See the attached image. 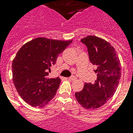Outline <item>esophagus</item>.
Segmentation results:
<instances>
[{
	"label": "esophagus",
	"instance_id": "obj_1",
	"mask_svg": "<svg viewBox=\"0 0 133 133\" xmlns=\"http://www.w3.org/2000/svg\"><path fill=\"white\" fill-rule=\"evenodd\" d=\"M76 79H77V77H75V76H72V77H69L68 78L69 80H70V81H74V80H76Z\"/></svg>",
	"mask_w": 133,
	"mask_h": 133
}]
</instances>
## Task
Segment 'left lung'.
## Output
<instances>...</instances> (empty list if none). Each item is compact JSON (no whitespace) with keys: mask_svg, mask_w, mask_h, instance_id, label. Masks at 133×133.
I'll return each mask as SVG.
<instances>
[{"mask_svg":"<svg viewBox=\"0 0 133 133\" xmlns=\"http://www.w3.org/2000/svg\"><path fill=\"white\" fill-rule=\"evenodd\" d=\"M81 41L87 47L97 79L93 83H85L82 90L75 92V97L83 108L96 109L105 104L115 92L121 77V65L115 48L106 41L88 36Z\"/></svg>","mask_w":133,"mask_h":133,"instance_id":"obj_1","label":"left lung"}]
</instances>
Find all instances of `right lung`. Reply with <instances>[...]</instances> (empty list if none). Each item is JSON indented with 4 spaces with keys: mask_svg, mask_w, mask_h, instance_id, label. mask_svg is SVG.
<instances>
[{
    "mask_svg": "<svg viewBox=\"0 0 133 133\" xmlns=\"http://www.w3.org/2000/svg\"><path fill=\"white\" fill-rule=\"evenodd\" d=\"M72 41L38 37L18 51L12 61V77L18 93L26 103L41 108L54 98L61 79L48 78L50 68Z\"/></svg>",
    "mask_w": 133,
    "mask_h": 133,
    "instance_id": "add662e5",
    "label": "right lung"
}]
</instances>
